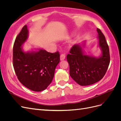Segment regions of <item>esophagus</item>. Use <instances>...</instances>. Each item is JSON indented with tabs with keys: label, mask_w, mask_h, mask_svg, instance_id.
Listing matches in <instances>:
<instances>
[{
	"label": "esophagus",
	"mask_w": 121,
	"mask_h": 121,
	"mask_svg": "<svg viewBox=\"0 0 121 121\" xmlns=\"http://www.w3.org/2000/svg\"><path fill=\"white\" fill-rule=\"evenodd\" d=\"M65 54H62L60 56V60H63L65 59Z\"/></svg>",
	"instance_id": "obj_1"
}]
</instances>
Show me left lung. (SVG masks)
I'll use <instances>...</instances> for the list:
<instances>
[{"label": "left lung", "mask_w": 121, "mask_h": 121, "mask_svg": "<svg viewBox=\"0 0 121 121\" xmlns=\"http://www.w3.org/2000/svg\"><path fill=\"white\" fill-rule=\"evenodd\" d=\"M98 47L101 54L98 57L87 54L84 51L86 41L73 46L67 59L69 75L81 86L92 85L104 77L110 62L109 48L104 35L97 29Z\"/></svg>", "instance_id": "obj_1"}]
</instances>
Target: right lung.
<instances>
[{
	"label": "right lung",
	"instance_id": "1",
	"mask_svg": "<svg viewBox=\"0 0 121 121\" xmlns=\"http://www.w3.org/2000/svg\"><path fill=\"white\" fill-rule=\"evenodd\" d=\"M28 37V28L25 25L14 43L13 66L24 86L40 92L46 89L52 82L55 69L60 63V53H50L41 48L25 52L23 46Z\"/></svg>",
	"mask_w": 121,
	"mask_h": 121
}]
</instances>
